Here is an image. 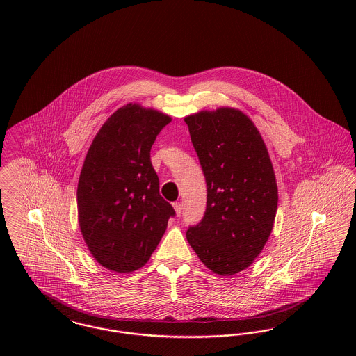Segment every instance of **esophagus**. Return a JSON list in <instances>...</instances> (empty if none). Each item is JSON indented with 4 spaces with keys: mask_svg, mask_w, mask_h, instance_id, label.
<instances>
[{
    "mask_svg": "<svg viewBox=\"0 0 356 356\" xmlns=\"http://www.w3.org/2000/svg\"><path fill=\"white\" fill-rule=\"evenodd\" d=\"M173 209H175V213H176V216H180V213H181V204L180 203H173Z\"/></svg>",
    "mask_w": 356,
    "mask_h": 356,
    "instance_id": "obj_1",
    "label": "esophagus"
}]
</instances>
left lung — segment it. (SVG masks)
Here are the masks:
<instances>
[{"instance_id":"left-lung-1","label":"left lung","mask_w":356,"mask_h":356,"mask_svg":"<svg viewBox=\"0 0 356 356\" xmlns=\"http://www.w3.org/2000/svg\"><path fill=\"white\" fill-rule=\"evenodd\" d=\"M207 181L203 220L186 240L204 266L221 276L248 268L271 235L277 184L264 140L235 108L186 116Z\"/></svg>"}]
</instances>
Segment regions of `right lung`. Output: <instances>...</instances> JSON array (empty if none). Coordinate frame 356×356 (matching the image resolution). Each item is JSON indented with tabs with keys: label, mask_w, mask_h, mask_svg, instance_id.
Returning <instances> with one entry per match:
<instances>
[{
	"label": "right lung",
	"mask_w": 356,
	"mask_h": 356,
	"mask_svg": "<svg viewBox=\"0 0 356 356\" xmlns=\"http://www.w3.org/2000/svg\"><path fill=\"white\" fill-rule=\"evenodd\" d=\"M168 115L129 102L102 124L85 156L77 186L80 231L106 270L141 268L175 211L159 192L151 148Z\"/></svg>",
	"instance_id": "obj_1"
}]
</instances>
